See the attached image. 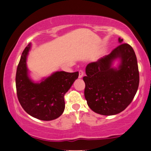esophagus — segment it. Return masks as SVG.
<instances>
[{
  "mask_svg": "<svg viewBox=\"0 0 151 151\" xmlns=\"http://www.w3.org/2000/svg\"><path fill=\"white\" fill-rule=\"evenodd\" d=\"M83 72L82 70H79V78H82L83 77Z\"/></svg>",
  "mask_w": 151,
  "mask_h": 151,
  "instance_id": "esophagus-1",
  "label": "esophagus"
}]
</instances>
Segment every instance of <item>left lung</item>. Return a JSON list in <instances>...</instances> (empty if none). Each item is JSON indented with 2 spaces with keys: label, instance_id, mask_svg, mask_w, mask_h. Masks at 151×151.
<instances>
[{
  "label": "left lung",
  "instance_id": "left-lung-1",
  "mask_svg": "<svg viewBox=\"0 0 151 151\" xmlns=\"http://www.w3.org/2000/svg\"><path fill=\"white\" fill-rule=\"evenodd\" d=\"M121 43L108 55L91 63L86 68L84 96L88 107L96 113L113 115L125 110L134 99L139 84L137 56L127 43ZM121 60L117 68L111 67Z\"/></svg>",
  "mask_w": 151,
  "mask_h": 151
}]
</instances>
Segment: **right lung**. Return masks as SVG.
<instances>
[{"mask_svg":"<svg viewBox=\"0 0 151 151\" xmlns=\"http://www.w3.org/2000/svg\"><path fill=\"white\" fill-rule=\"evenodd\" d=\"M31 43L24 48L16 72L17 99L24 110L36 119L50 121L59 117L65 110V94L79 77V72H56L40 83L29 77L27 57Z\"/></svg>","mask_w":151,"mask_h":151,"instance_id":"right-lung-1","label":"right lung"}]
</instances>
